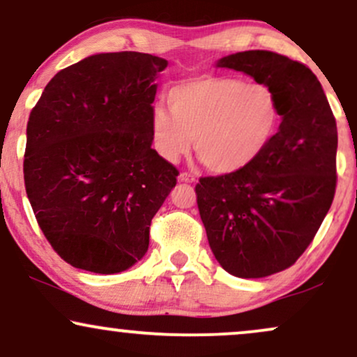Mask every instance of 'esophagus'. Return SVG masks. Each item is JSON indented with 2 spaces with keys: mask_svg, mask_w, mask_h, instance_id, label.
<instances>
[{
  "mask_svg": "<svg viewBox=\"0 0 357 357\" xmlns=\"http://www.w3.org/2000/svg\"><path fill=\"white\" fill-rule=\"evenodd\" d=\"M178 179L181 183H194V181H196V178H194V176L189 174V173H181L178 176Z\"/></svg>",
  "mask_w": 357,
  "mask_h": 357,
  "instance_id": "34e87169",
  "label": "esophagus"
}]
</instances>
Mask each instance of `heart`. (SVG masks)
<instances>
[{"instance_id": "obj_1", "label": "heart", "mask_w": 357, "mask_h": 357, "mask_svg": "<svg viewBox=\"0 0 357 357\" xmlns=\"http://www.w3.org/2000/svg\"><path fill=\"white\" fill-rule=\"evenodd\" d=\"M169 114L151 112L153 146L168 163L191 151L215 174L249 168L272 145L282 123L277 92L267 84L204 75L166 93Z\"/></svg>"}]
</instances>
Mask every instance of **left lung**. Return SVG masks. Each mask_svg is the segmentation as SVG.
Returning <instances> with one entry per match:
<instances>
[{"mask_svg":"<svg viewBox=\"0 0 357 357\" xmlns=\"http://www.w3.org/2000/svg\"><path fill=\"white\" fill-rule=\"evenodd\" d=\"M219 67L267 84L282 123L264 155L232 174L196 184L211 250L225 272L261 278L291 267L306 250L336 192V119L317 75L272 51L222 57Z\"/></svg>","mask_w":357,"mask_h":357,"instance_id":"left-lung-1","label":"left lung"}]
</instances>
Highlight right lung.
I'll use <instances>...</instances> for the list:
<instances>
[{
    "instance_id": "right-lung-1",
    "label": "right lung",
    "mask_w": 357,
    "mask_h": 357,
    "mask_svg": "<svg viewBox=\"0 0 357 357\" xmlns=\"http://www.w3.org/2000/svg\"><path fill=\"white\" fill-rule=\"evenodd\" d=\"M166 59L90 56L51 79L31 110L24 186L36 220L72 267L119 273L146 254L153 215L179 171L151 148Z\"/></svg>"
}]
</instances>
